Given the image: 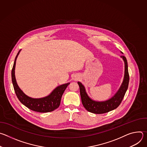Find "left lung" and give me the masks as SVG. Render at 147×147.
<instances>
[{
  "mask_svg": "<svg viewBox=\"0 0 147 147\" xmlns=\"http://www.w3.org/2000/svg\"><path fill=\"white\" fill-rule=\"evenodd\" d=\"M121 57L123 58L125 65L124 80L118 91L110 99L103 102H96L92 100L87 95L84 86L81 82H78V84L80 87L82 103L84 107L88 112L95 114L105 113L115 109L120 105L125 92L127 91L129 83V74L128 71L127 61L125 56H121Z\"/></svg>",
  "mask_w": 147,
  "mask_h": 147,
  "instance_id": "left-lung-1",
  "label": "left lung"
}]
</instances>
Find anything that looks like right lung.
<instances>
[{
    "mask_svg": "<svg viewBox=\"0 0 147 147\" xmlns=\"http://www.w3.org/2000/svg\"><path fill=\"white\" fill-rule=\"evenodd\" d=\"M20 52V51H19L15 58L11 70V80L17 97L24 105L33 111L46 113L55 111L59 107L62 95L64 93L67 87L70 84V83H67L57 87L49 95L45 98L34 99L27 96L18 87L14 74L16 61Z\"/></svg>",
    "mask_w": 147,
    "mask_h": 147,
    "instance_id": "right-lung-1",
    "label": "right lung"
}]
</instances>
